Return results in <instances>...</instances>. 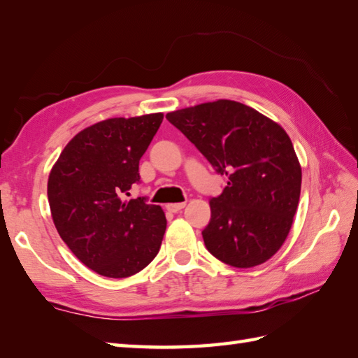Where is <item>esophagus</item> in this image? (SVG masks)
<instances>
[{"instance_id":"obj_1","label":"esophagus","mask_w":358,"mask_h":358,"mask_svg":"<svg viewBox=\"0 0 358 358\" xmlns=\"http://www.w3.org/2000/svg\"><path fill=\"white\" fill-rule=\"evenodd\" d=\"M184 206H185V202H179V203H169V205H166V210L171 211V213H178V211H180L182 208H184Z\"/></svg>"}]
</instances>
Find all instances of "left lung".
Wrapping results in <instances>:
<instances>
[{
	"instance_id": "1",
	"label": "left lung",
	"mask_w": 358,
	"mask_h": 358,
	"mask_svg": "<svg viewBox=\"0 0 358 358\" xmlns=\"http://www.w3.org/2000/svg\"><path fill=\"white\" fill-rule=\"evenodd\" d=\"M166 119L228 178L210 201L206 250L236 268L271 259L287 241L300 199L301 166L287 131L229 99L176 110Z\"/></svg>"
}]
</instances>
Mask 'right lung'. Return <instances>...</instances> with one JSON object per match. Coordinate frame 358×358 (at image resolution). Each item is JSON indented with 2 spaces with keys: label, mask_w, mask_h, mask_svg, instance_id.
I'll return each instance as SVG.
<instances>
[{
  "label": "right lung",
  "mask_w": 358,
  "mask_h": 358,
  "mask_svg": "<svg viewBox=\"0 0 358 358\" xmlns=\"http://www.w3.org/2000/svg\"><path fill=\"white\" fill-rule=\"evenodd\" d=\"M162 113L87 127L55 162L47 182L53 224L85 266L112 279L144 269L161 248L166 219L144 197L125 201Z\"/></svg>",
  "instance_id": "1"
}]
</instances>
